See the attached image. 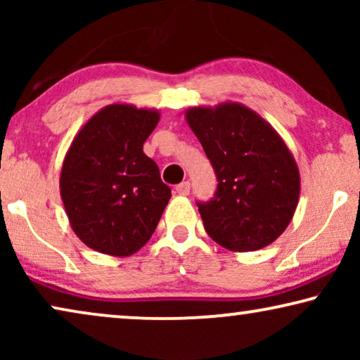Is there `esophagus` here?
Masks as SVG:
<instances>
[{
  "mask_svg": "<svg viewBox=\"0 0 360 360\" xmlns=\"http://www.w3.org/2000/svg\"><path fill=\"white\" fill-rule=\"evenodd\" d=\"M175 190L180 196H186L190 193V184H188V181H181L180 185H176Z\"/></svg>",
  "mask_w": 360,
  "mask_h": 360,
  "instance_id": "esophagus-1",
  "label": "esophagus"
}]
</instances>
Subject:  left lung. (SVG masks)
<instances>
[{"mask_svg": "<svg viewBox=\"0 0 360 360\" xmlns=\"http://www.w3.org/2000/svg\"><path fill=\"white\" fill-rule=\"evenodd\" d=\"M185 120L218 176L214 198L198 203L206 233L233 252L272 244L300 200V170L285 141L236 101L188 108Z\"/></svg>", "mask_w": 360, "mask_h": 360, "instance_id": "1", "label": "left lung"}]
</instances>
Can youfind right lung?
<instances>
[{"label": "right lung", "instance_id": "right-lung-1", "mask_svg": "<svg viewBox=\"0 0 360 360\" xmlns=\"http://www.w3.org/2000/svg\"><path fill=\"white\" fill-rule=\"evenodd\" d=\"M159 110L112 103L73 137L60 172V196L77 238L115 257L136 254L159 224L172 191L142 146Z\"/></svg>", "mask_w": 360, "mask_h": 360}]
</instances>
